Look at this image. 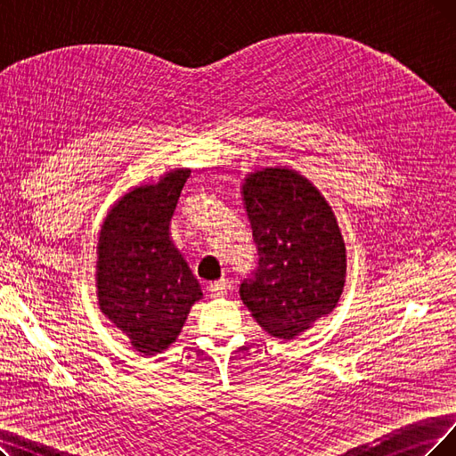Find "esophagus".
<instances>
[{
  "instance_id": "obj_1",
  "label": "esophagus",
  "mask_w": 456,
  "mask_h": 456,
  "mask_svg": "<svg viewBox=\"0 0 456 456\" xmlns=\"http://www.w3.org/2000/svg\"><path fill=\"white\" fill-rule=\"evenodd\" d=\"M208 291H209V296H211L213 299L224 297L226 291H228V281H226V279H221V281L211 282V284L208 286Z\"/></svg>"
}]
</instances>
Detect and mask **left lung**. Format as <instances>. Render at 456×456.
<instances>
[{
  "instance_id": "left-lung-1",
  "label": "left lung",
  "mask_w": 456,
  "mask_h": 456,
  "mask_svg": "<svg viewBox=\"0 0 456 456\" xmlns=\"http://www.w3.org/2000/svg\"><path fill=\"white\" fill-rule=\"evenodd\" d=\"M241 196L260 265L240 296L264 331L294 340L342 296L346 245L337 215L311 179L288 167L248 172Z\"/></svg>"
}]
</instances>
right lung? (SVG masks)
<instances>
[{
	"label": "right lung",
	"mask_w": 456,
	"mask_h": 456,
	"mask_svg": "<svg viewBox=\"0 0 456 456\" xmlns=\"http://www.w3.org/2000/svg\"><path fill=\"white\" fill-rule=\"evenodd\" d=\"M191 168L121 194L99 230L95 291L104 318L143 355L175 342L202 286L170 240V221Z\"/></svg>",
	"instance_id": "add662e5"
}]
</instances>
